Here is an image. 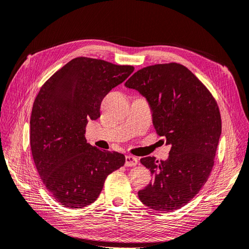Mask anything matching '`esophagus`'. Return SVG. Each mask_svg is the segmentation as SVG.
<instances>
[{
    "instance_id": "obj_1",
    "label": "esophagus",
    "mask_w": 249,
    "mask_h": 249,
    "mask_svg": "<svg viewBox=\"0 0 249 249\" xmlns=\"http://www.w3.org/2000/svg\"><path fill=\"white\" fill-rule=\"evenodd\" d=\"M138 164V158L132 155H126L125 156V166H135Z\"/></svg>"
}]
</instances>
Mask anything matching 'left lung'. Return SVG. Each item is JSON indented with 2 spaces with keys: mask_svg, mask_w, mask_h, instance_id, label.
I'll return each mask as SVG.
<instances>
[{
  "mask_svg": "<svg viewBox=\"0 0 249 249\" xmlns=\"http://www.w3.org/2000/svg\"><path fill=\"white\" fill-rule=\"evenodd\" d=\"M124 86L146 99L156 133L171 146L166 160L141 158L153 181L138 196L154 211H177L200 191L213 170L222 134L217 104L199 79L178 63L144 67Z\"/></svg>",
  "mask_w": 249,
  "mask_h": 249,
  "instance_id": "8db88e82",
  "label": "left lung"
}]
</instances>
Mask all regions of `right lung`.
Wrapping results in <instances>:
<instances>
[{"mask_svg": "<svg viewBox=\"0 0 249 249\" xmlns=\"http://www.w3.org/2000/svg\"><path fill=\"white\" fill-rule=\"evenodd\" d=\"M134 67L78 57L54 73L39 90L31 116V147L42 181L54 199L82 208L100 195L124 154L87 143L89 121L100 117L104 97L132 74Z\"/></svg>", "mask_w": 249, "mask_h": 249, "instance_id": "1", "label": "right lung"}]
</instances>
